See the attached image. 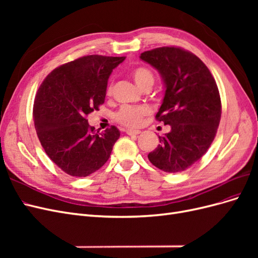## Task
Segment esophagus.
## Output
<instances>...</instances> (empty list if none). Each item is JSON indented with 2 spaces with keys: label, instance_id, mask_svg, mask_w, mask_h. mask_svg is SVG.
Returning <instances> with one entry per match:
<instances>
[{
  "label": "esophagus",
  "instance_id": "esophagus-1",
  "mask_svg": "<svg viewBox=\"0 0 258 258\" xmlns=\"http://www.w3.org/2000/svg\"><path fill=\"white\" fill-rule=\"evenodd\" d=\"M126 134L128 136H137V135H140L141 134V131L140 130H132V129H128L126 130Z\"/></svg>",
  "mask_w": 258,
  "mask_h": 258
}]
</instances>
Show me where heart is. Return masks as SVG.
<instances>
[{
    "label": "heart",
    "mask_w": 258,
    "mask_h": 258,
    "mask_svg": "<svg viewBox=\"0 0 258 258\" xmlns=\"http://www.w3.org/2000/svg\"><path fill=\"white\" fill-rule=\"evenodd\" d=\"M131 76L135 83L141 89H145L147 87L152 88L155 83V75L151 69L147 67H137L131 72ZM112 85H108L106 89L107 95H111ZM150 108L144 105L140 106H122L120 110L116 113L115 119L121 123L124 127L137 128L141 126L144 118L150 115Z\"/></svg>",
    "instance_id": "obj_1"
}]
</instances>
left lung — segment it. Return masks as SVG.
Masks as SVG:
<instances>
[{
	"label": "left lung",
	"mask_w": 258,
	"mask_h": 258,
	"mask_svg": "<svg viewBox=\"0 0 258 258\" xmlns=\"http://www.w3.org/2000/svg\"><path fill=\"white\" fill-rule=\"evenodd\" d=\"M140 58L162 77L165 97L156 119L171 127L147 157L165 172H182L206 154L215 138L222 115L216 82L204 62L183 48L159 47Z\"/></svg>",
	"instance_id": "left-lung-1"
}]
</instances>
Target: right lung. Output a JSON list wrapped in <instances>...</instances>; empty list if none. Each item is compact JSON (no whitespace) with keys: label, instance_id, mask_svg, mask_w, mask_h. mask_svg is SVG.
<instances>
[{"label":"right lung","instance_id":"add662e5","mask_svg":"<svg viewBox=\"0 0 258 258\" xmlns=\"http://www.w3.org/2000/svg\"><path fill=\"white\" fill-rule=\"evenodd\" d=\"M124 57L84 56L50 72L34 100L38 140L48 157L71 176L96 172L108 160L120 132L90 127L87 116L104 103L107 81Z\"/></svg>","mask_w":258,"mask_h":258}]
</instances>
